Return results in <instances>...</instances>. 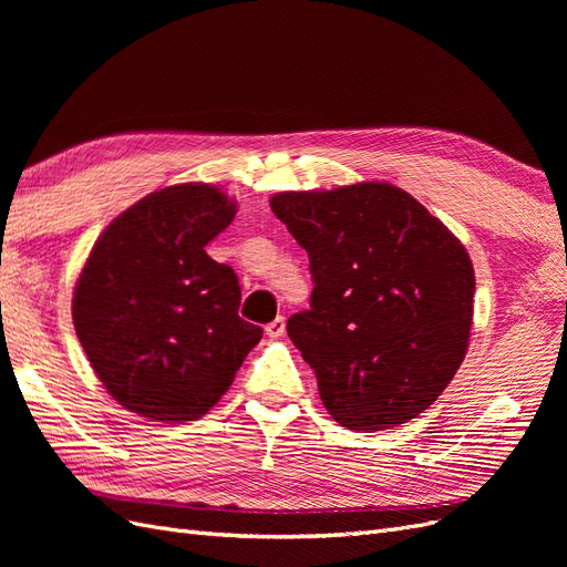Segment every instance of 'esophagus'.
Masks as SVG:
<instances>
[{
  "instance_id": "1",
  "label": "esophagus",
  "mask_w": 567,
  "mask_h": 567,
  "mask_svg": "<svg viewBox=\"0 0 567 567\" xmlns=\"http://www.w3.org/2000/svg\"><path fill=\"white\" fill-rule=\"evenodd\" d=\"M265 331H267L269 338H281V336L286 333V319H284V317H277L274 321H269V323L265 326Z\"/></svg>"
}]
</instances>
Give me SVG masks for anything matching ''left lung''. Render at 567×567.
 Listing matches in <instances>:
<instances>
[{"label":"left lung","mask_w":567,"mask_h":567,"mask_svg":"<svg viewBox=\"0 0 567 567\" xmlns=\"http://www.w3.org/2000/svg\"><path fill=\"white\" fill-rule=\"evenodd\" d=\"M312 274L310 310L286 331L317 373L326 411L350 431L416 419L468 350L475 274L458 238L385 182L269 200Z\"/></svg>","instance_id":"1"}]
</instances>
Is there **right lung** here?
Listing matches in <instances>:
<instances>
[{
    "mask_svg": "<svg viewBox=\"0 0 567 567\" xmlns=\"http://www.w3.org/2000/svg\"><path fill=\"white\" fill-rule=\"evenodd\" d=\"M236 215L210 184L153 192L99 236L75 286L73 323L115 402L151 421H196L260 342L238 317L241 286L205 252Z\"/></svg>",
    "mask_w": 567,
    "mask_h": 567,
    "instance_id": "right-lung-1",
    "label": "right lung"
}]
</instances>
